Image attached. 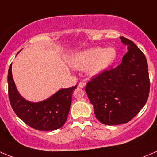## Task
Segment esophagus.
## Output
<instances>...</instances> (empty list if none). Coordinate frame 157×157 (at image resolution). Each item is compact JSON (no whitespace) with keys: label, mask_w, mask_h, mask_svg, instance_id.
<instances>
[{"label":"esophagus","mask_w":157,"mask_h":157,"mask_svg":"<svg viewBox=\"0 0 157 157\" xmlns=\"http://www.w3.org/2000/svg\"><path fill=\"white\" fill-rule=\"evenodd\" d=\"M85 86H86V83H83V82H80V83H79V87H81V88L85 87Z\"/></svg>","instance_id":"obj_1"}]
</instances>
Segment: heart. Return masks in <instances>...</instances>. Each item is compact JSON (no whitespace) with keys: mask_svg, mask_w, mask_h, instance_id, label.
Instances as JSON below:
<instances>
[{"mask_svg":"<svg viewBox=\"0 0 157 157\" xmlns=\"http://www.w3.org/2000/svg\"><path fill=\"white\" fill-rule=\"evenodd\" d=\"M117 52L113 47H93L83 49L72 56L71 66L77 70L86 69L89 77H98L115 62Z\"/></svg>","mask_w":157,"mask_h":157,"instance_id":"1","label":"heart"}]
</instances>
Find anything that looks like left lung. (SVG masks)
Masks as SVG:
<instances>
[{
	"label": "left lung",
	"mask_w": 157,
	"mask_h": 157,
	"mask_svg": "<svg viewBox=\"0 0 157 157\" xmlns=\"http://www.w3.org/2000/svg\"><path fill=\"white\" fill-rule=\"evenodd\" d=\"M120 39L128 50L121 64L93 78L85 87L95 116L108 125L132 119L146 103L149 93L146 56L132 41Z\"/></svg>",
	"instance_id": "8db88e82"
}]
</instances>
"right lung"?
I'll return each mask as SVG.
<instances>
[{
  "mask_svg": "<svg viewBox=\"0 0 157 157\" xmlns=\"http://www.w3.org/2000/svg\"><path fill=\"white\" fill-rule=\"evenodd\" d=\"M11 68V64L8 75V95L11 107L17 117L35 129L51 131L61 128L67 119L72 94L77 85L60 89L42 101H29L19 94L13 79Z\"/></svg>",
  "mask_w": 157,
  "mask_h": 157,
  "instance_id": "right-lung-1",
  "label": "right lung"
}]
</instances>
